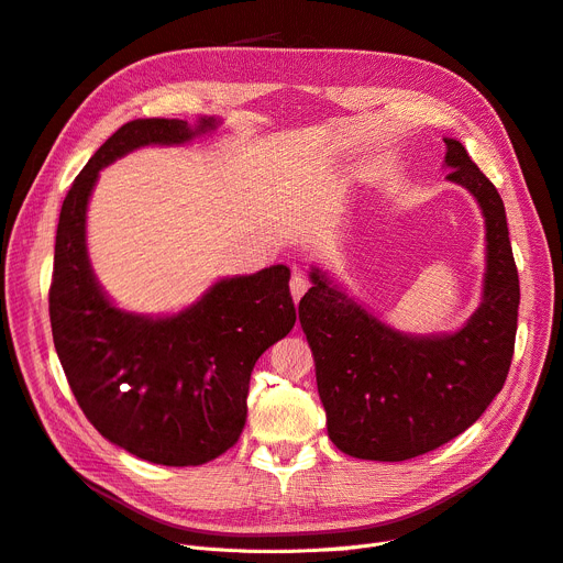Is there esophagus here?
Listing matches in <instances>:
<instances>
[{
  "instance_id": "34e87169",
  "label": "esophagus",
  "mask_w": 563,
  "mask_h": 563,
  "mask_svg": "<svg viewBox=\"0 0 563 563\" xmlns=\"http://www.w3.org/2000/svg\"><path fill=\"white\" fill-rule=\"evenodd\" d=\"M307 288H309L307 277L300 273V269H294V275H290V296H294L296 302H300V298L305 296Z\"/></svg>"
}]
</instances>
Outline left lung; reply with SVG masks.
<instances>
[{"instance_id":"8db88e82","label":"left lung","mask_w":563,"mask_h":563,"mask_svg":"<svg viewBox=\"0 0 563 563\" xmlns=\"http://www.w3.org/2000/svg\"><path fill=\"white\" fill-rule=\"evenodd\" d=\"M445 147L448 179L476 196L487 229L483 302L468 323L443 336L399 334L319 267L298 307L328 437L351 457L401 462L434 451L483 416L510 369L520 279L504 200L460 141Z\"/></svg>"}]
</instances>
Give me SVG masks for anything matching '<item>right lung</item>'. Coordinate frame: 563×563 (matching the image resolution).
Masks as SVG:
<instances>
[{"mask_svg": "<svg viewBox=\"0 0 563 563\" xmlns=\"http://www.w3.org/2000/svg\"><path fill=\"white\" fill-rule=\"evenodd\" d=\"M203 118L133 120L95 152L66 194L48 294L66 380L99 434L141 460L198 466L242 434L261 353L296 325L286 265L217 282L177 317L120 311L101 294L85 246L87 200L99 170L143 145H179L214 129Z\"/></svg>", "mask_w": 563, "mask_h": 563, "instance_id": "add662e5", "label": "right lung"}]
</instances>
